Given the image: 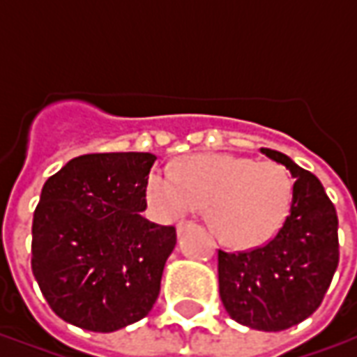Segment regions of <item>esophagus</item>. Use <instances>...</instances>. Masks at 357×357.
Instances as JSON below:
<instances>
[{
  "mask_svg": "<svg viewBox=\"0 0 357 357\" xmlns=\"http://www.w3.org/2000/svg\"><path fill=\"white\" fill-rule=\"evenodd\" d=\"M189 227H193V224H191V222H179L178 227H176V231H178V235H181V233L187 231Z\"/></svg>",
  "mask_w": 357,
  "mask_h": 357,
  "instance_id": "34e87169",
  "label": "esophagus"
}]
</instances>
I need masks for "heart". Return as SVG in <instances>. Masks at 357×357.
I'll return each instance as SVG.
<instances>
[{"mask_svg": "<svg viewBox=\"0 0 357 357\" xmlns=\"http://www.w3.org/2000/svg\"><path fill=\"white\" fill-rule=\"evenodd\" d=\"M147 201L155 216L174 222L206 208V222L227 247L250 248L275 235L289 216L292 181L283 166L231 155H197L176 174H149Z\"/></svg>", "mask_w": 357, "mask_h": 357, "instance_id": "heart-1", "label": "heart"}]
</instances>
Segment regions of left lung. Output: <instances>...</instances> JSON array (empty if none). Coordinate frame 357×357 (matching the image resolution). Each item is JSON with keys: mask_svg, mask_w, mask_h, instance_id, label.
<instances>
[{"mask_svg": "<svg viewBox=\"0 0 357 357\" xmlns=\"http://www.w3.org/2000/svg\"><path fill=\"white\" fill-rule=\"evenodd\" d=\"M262 155L294 178L289 216L262 247L218 252L220 298L250 329L284 331L321 304L338 266V218L321 181L273 149Z\"/></svg>", "mask_w": 357, "mask_h": 357, "instance_id": "obj_1", "label": "left lung"}]
</instances>
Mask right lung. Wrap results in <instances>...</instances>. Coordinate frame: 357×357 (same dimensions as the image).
Returning <instances> with one entry per match:
<instances>
[{
    "instance_id": "add662e5",
    "label": "right lung",
    "mask_w": 357,
    "mask_h": 357,
    "mask_svg": "<svg viewBox=\"0 0 357 357\" xmlns=\"http://www.w3.org/2000/svg\"><path fill=\"white\" fill-rule=\"evenodd\" d=\"M151 153H95L66 162L42 189L32 222V273L51 310L112 333L158 298L176 227L149 222Z\"/></svg>"
}]
</instances>
